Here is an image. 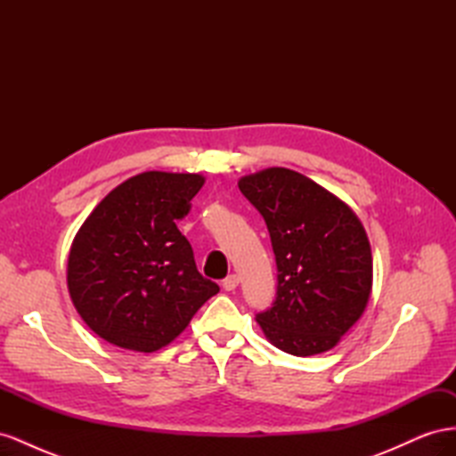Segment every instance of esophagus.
I'll list each match as a JSON object with an SVG mask.
<instances>
[{
	"mask_svg": "<svg viewBox=\"0 0 456 456\" xmlns=\"http://www.w3.org/2000/svg\"><path fill=\"white\" fill-rule=\"evenodd\" d=\"M238 283H240V278L236 273H230V275H226V278L223 280V289L224 291H233V289L238 287Z\"/></svg>",
	"mask_w": 456,
	"mask_h": 456,
	"instance_id": "obj_1",
	"label": "esophagus"
}]
</instances>
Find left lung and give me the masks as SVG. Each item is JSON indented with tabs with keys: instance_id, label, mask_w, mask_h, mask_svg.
Here are the masks:
<instances>
[{
	"instance_id": "8db88e82",
	"label": "left lung",
	"mask_w": 456,
	"mask_h": 456,
	"mask_svg": "<svg viewBox=\"0 0 456 456\" xmlns=\"http://www.w3.org/2000/svg\"><path fill=\"white\" fill-rule=\"evenodd\" d=\"M238 184L265 218L278 266L275 298L256 322L287 354L330 350L360 320L370 295V245L360 218L291 169L272 167Z\"/></svg>"
}]
</instances>
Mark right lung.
Listing matches in <instances>:
<instances>
[{
	"mask_svg": "<svg viewBox=\"0 0 456 456\" xmlns=\"http://www.w3.org/2000/svg\"><path fill=\"white\" fill-rule=\"evenodd\" d=\"M203 183L190 173L136 175L110 191L79 228L68 256V291L101 338L156 352L218 293L176 228Z\"/></svg>",
	"mask_w": 456,
	"mask_h": 456,
	"instance_id": "right-lung-1",
	"label": "right lung"
}]
</instances>
